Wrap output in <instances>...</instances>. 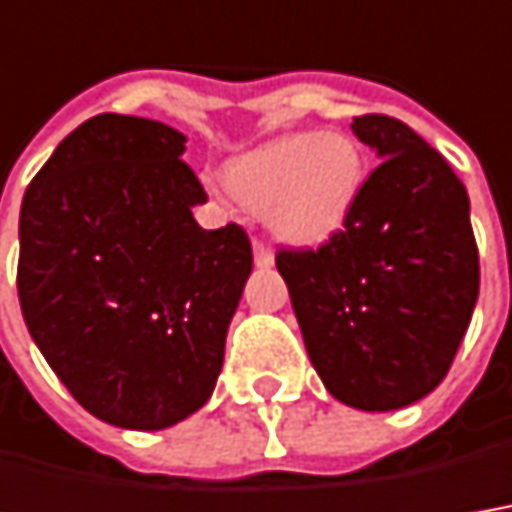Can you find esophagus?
Wrapping results in <instances>:
<instances>
[{
  "mask_svg": "<svg viewBox=\"0 0 512 512\" xmlns=\"http://www.w3.org/2000/svg\"><path fill=\"white\" fill-rule=\"evenodd\" d=\"M252 249H255V266H260V269H269V266H274V252H271L266 243L257 241L255 238Z\"/></svg>",
  "mask_w": 512,
  "mask_h": 512,
  "instance_id": "34e87169",
  "label": "esophagus"
}]
</instances>
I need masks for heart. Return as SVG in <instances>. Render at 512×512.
<instances>
[{"mask_svg":"<svg viewBox=\"0 0 512 512\" xmlns=\"http://www.w3.org/2000/svg\"><path fill=\"white\" fill-rule=\"evenodd\" d=\"M367 154L344 131H297L263 142L227 165V190L263 215L271 235L297 246L333 238L361 201Z\"/></svg>","mask_w":512,"mask_h":512,"instance_id":"1","label":"heart"}]
</instances>
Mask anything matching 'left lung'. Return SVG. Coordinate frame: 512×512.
Instances as JSON below:
<instances>
[{
    "mask_svg": "<svg viewBox=\"0 0 512 512\" xmlns=\"http://www.w3.org/2000/svg\"><path fill=\"white\" fill-rule=\"evenodd\" d=\"M353 134L381 162L350 221L274 260L330 395L389 412L446 378L479 297V252L465 184L426 139L387 114L353 117Z\"/></svg>",
    "mask_w": 512,
    "mask_h": 512,
    "instance_id": "left-lung-1",
    "label": "left lung"
}]
</instances>
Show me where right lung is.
<instances>
[{
	"mask_svg": "<svg viewBox=\"0 0 512 512\" xmlns=\"http://www.w3.org/2000/svg\"><path fill=\"white\" fill-rule=\"evenodd\" d=\"M187 137L97 114L55 148L19 215L24 322L72 398L111 426L159 431L210 401L252 274L238 224L201 229Z\"/></svg>",
	"mask_w": 512,
	"mask_h": 512,
	"instance_id": "1",
	"label": "right lung"
}]
</instances>
